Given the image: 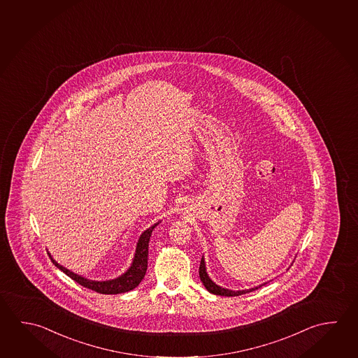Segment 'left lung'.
Segmentation results:
<instances>
[{
	"mask_svg": "<svg viewBox=\"0 0 358 358\" xmlns=\"http://www.w3.org/2000/svg\"><path fill=\"white\" fill-rule=\"evenodd\" d=\"M199 274H200L201 282H203L205 288H206L210 293H213V294L224 295V296H238V295L246 294V293L252 292V290H255V289L260 288V287H262V285H260V287H257V288L249 289V290H238V292H232V290H229V289L221 288L219 285H216V284H215V282L208 278V275H207L203 257L201 259ZM265 284H266V282H265Z\"/></svg>",
	"mask_w": 358,
	"mask_h": 358,
	"instance_id": "left-lung-1",
	"label": "left lung"
}]
</instances>
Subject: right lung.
<instances>
[{
	"mask_svg": "<svg viewBox=\"0 0 358 358\" xmlns=\"http://www.w3.org/2000/svg\"><path fill=\"white\" fill-rule=\"evenodd\" d=\"M158 224H155L141 235L138 244H137V249H136V255L133 259L132 266L127 270L123 275L117 278V279H113V280L94 282V280L85 279L83 276L74 274L73 271H70L66 268H64L51 257L49 252L48 254H49L51 262H52V264H55L57 268L62 270L66 275L70 276L73 280H76L78 284H80L84 288L92 289V290H94L96 293H101V294L126 293V292H129L136 287H138L139 282H142V279L145 278V271H147V264H148V243H150V238H151L153 229Z\"/></svg>",
	"mask_w": 358,
	"mask_h": 358,
	"instance_id": "right-lung-1",
	"label": "right lung"
}]
</instances>
